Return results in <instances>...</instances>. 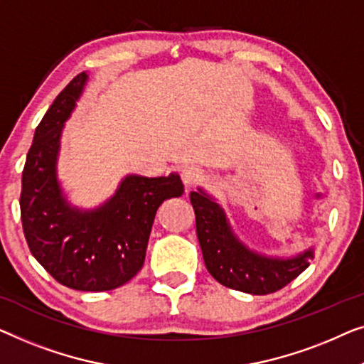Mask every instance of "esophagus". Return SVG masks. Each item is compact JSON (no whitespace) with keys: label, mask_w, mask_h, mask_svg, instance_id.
I'll use <instances>...</instances> for the list:
<instances>
[{"label":"esophagus","mask_w":364,"mask_h":364,"mask_svg":"<svg viewBox=\"0 0 364 364\" xmlns=\"http://www.w3.org/2000/svg\"><path fill=\"white\" fill-rule=\"evenodd\" d=\"M181 178H183L184 186L191 188V186H194V184H196V183L203 181V180H204V175H203L201 170H198V168L191 166V168H184L183 173H181Z\"/></svg>","instance_id":"34e87169"}]
</instances>
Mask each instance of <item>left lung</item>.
<instances>
[{
  "instance_id": "1",
  "label": "left lung",
  "mask_w": 364,
  "mask_h": 364,
  "mask_svg": "<svg viewBox=\"0 0 364 364\" xmlns=\"http://www.w3.org/2000/svg\"><path fill=\"white\" fill-rule=\"evenodd\" d=\"M196 234L206 269L219 284L252 295H267L299 277L314 259V249L291 259L265 257L235 237L223 208L204 191L189 194Z\"/></svg>"
}]
</instances>
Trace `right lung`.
<instances>
[{"label":"right lung","instance_id":"add662e5","mask_svg":"<svg viewBox=\"0 0 364 364\" xmlns=\"http://www.w3.org/2000/svg\"><path fill=\"white\" fill-rule=\"evenodd\" d=\"M87 74L65 85L34 133L21 180V221L34 259L69 289L114 290L143 267L156 209L183 194L180 176L130 175L100 208L80 211L55 175L60 133L84 90Z\"/></svg>","mask_w":364,"mask_h":364}]
</instances>
